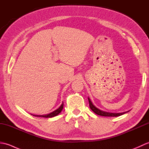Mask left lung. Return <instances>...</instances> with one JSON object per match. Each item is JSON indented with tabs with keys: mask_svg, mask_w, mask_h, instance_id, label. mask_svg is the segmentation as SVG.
<instances>
[{
	"mask_svg": "<svg viewBox=\"0 0 149 149\" xmlns=\"http://www.w3.org/2000/svg\"><path fill=\"white\" fill-rule=\"evenodd\" d=\"M88 101H89L90 103V109L93 111L97 114L98 115L100 116H118L120 115H122L123 114H125L126 113L129 112L126 111V112H123V113H109V112H106V111H104L102 110H100L99 108H97L96 106H94V104H93V102H91V100H90V99L88 97Z\"/></svg>",
	"mask_w": 149,
	"mask_h": 149,
	"instance_id": "1",
	"label": "left lung"
}]
</instances>
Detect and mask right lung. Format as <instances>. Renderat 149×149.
Masks as SVG:
<instances>
[{"instance_id":"right-lung-1","label":"right lung","mask_w":149,"mask_h":149,"mask_svg":"<svg viewBox=\"0 0 149 149\" xmlns=\"http://www.w3.org/2000/svg\"><path fill=\"white\" fill-rule=\"evenodd\" d=\"M63 109V102L61 104V105L60 106L58 109L54 111L52 113L47 114V115H32L34 116H39V117H44V118H52L55 116H57L61 112L62 109Z\"/></svg>"}]
</instances>
